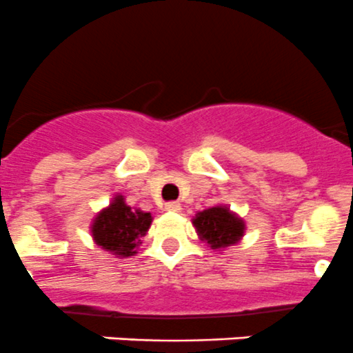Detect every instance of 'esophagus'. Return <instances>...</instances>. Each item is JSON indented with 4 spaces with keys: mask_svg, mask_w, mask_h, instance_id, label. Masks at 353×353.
<instances>
[{
    "mask_svg": "<svg viewBox=\"0 0 353 353\" xmlns=\"http://www.w3.org/2000/svg\"><path fill=\"white\" fill-rule=\"evenodd\" d=\"M165 211L180 212L181 211V204H180V202H166V204H165Z\"/></svg>",
    "mask_w": 353,
    "mask_h": 353,
    "instance_id": "34e87169",
    "label": "esophagus"
}]
</instances>
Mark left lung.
Listing matches in <instances>:
<instances>
[{
  "mask_svg": "<svg viewBox=\"0 0 353 353\" xmlns=\"http://www.w3.org/2000/svg\"><path fill=\"white\" fill-rule=\"evenodd\" d=\"M199 239L212 250H225L242 240L245 235V221L228 205H212L199 211L192 219Z\"/></svg>",
  "mask_w": 353,
  "mask_h": 353,
  "instance_id": "1",
  "label": "left lung"
}]
</instances>
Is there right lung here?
Masks as SVG:
<instances>
[{"label": "right lung", "mask_w": 353, "mask_h": 353, "mask_svg": "<svg viewBox=\"0 0 353 353\" xmlns=\"http://www.w3.org/2000/svg\"><path fill=\"white\" fill-rule=\"evenodd\" d=\"M151 212L130 208L121 194H117L110 205L101 209L90 223L94 243L114 257H132L137 254L141 239L151 228Z\"/></svg>", "instance_id": "1"}]
</instances>
